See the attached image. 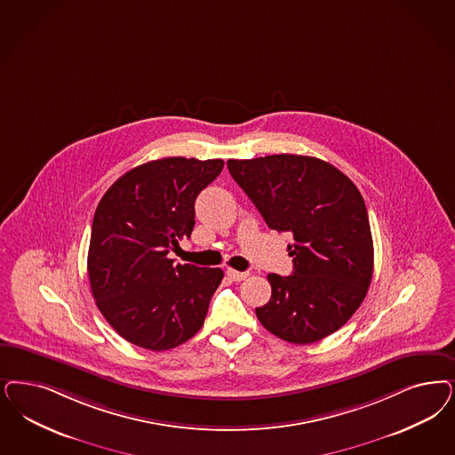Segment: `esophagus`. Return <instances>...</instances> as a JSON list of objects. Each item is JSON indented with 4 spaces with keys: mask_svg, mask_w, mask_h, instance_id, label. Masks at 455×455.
Here are the masks:
<instances>
[{
    "mask_svg": "<svg viewBox=\"0 0 455 455\" xmlns=\"http://www.w3.org/2000/svg\"><path fill=\"white\" fill-rule=\"evenodd\" d=\"M227 275H228L232 281L240 283V281H243V279L249 277V272H238V270H234V268H227Z\"/></svg>",
    "mask_w": 455,
    "mask_h": 455,
    "instance_id": "1",
    "label": "esophagus"
}]
</instances>
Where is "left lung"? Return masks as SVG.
Masks as SVG:
<instances>
[{"mask_svg":"<svg viewBox=\"0 0 455 455\" xmlns=\"http://www.w3.org/2000/svg\"><path fill=\"white\" fill-rule=\"evenodd\" d=\"M228 172L268 228L292 234V275L268 274L272 296L255 314L283 341L311 345L345 326L373 277L364 200L330 163L299 155L228 159Z\"/></svg>","mask_w":455,"mask_h":455,"instance_id":"1","label":"left lung"}]
</instances>
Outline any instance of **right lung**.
I'll use <instances>...</instances> for the list:
<instances>
[{
    "label": "right lung",
    "mask_w": 455,
    "mask_h": 455,
    "mask_svg": "<svg viewBox=\"0 0 455 455\" xmlns=\"http://www.w3.org/2000/svg\"><path fill=\"white\" fill-rule=\"evenodd\" d=\"M221 170V159L149 161L97 204L87 274L99 311L125 341L164 351L202 330L223 270L174 266L168 253L191 235L195 200Z\"/></svg>",
    "instance_id": "add662e5"
}]
</instances>
